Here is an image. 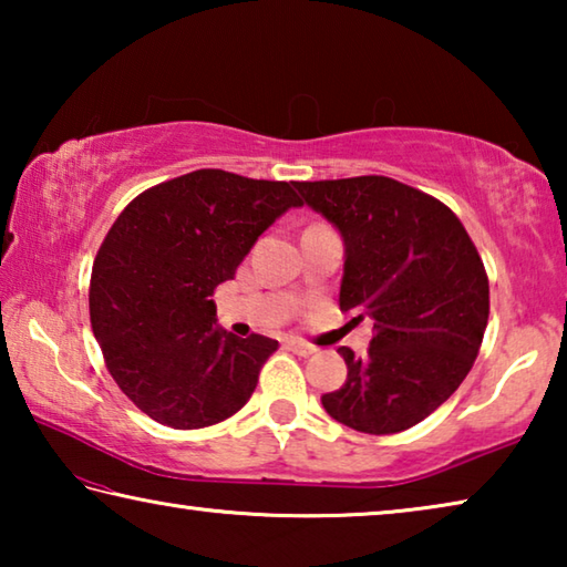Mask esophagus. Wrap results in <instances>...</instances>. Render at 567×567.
Masks as SVG:
<instances>
[{
    "label": "esophagus",
    "mask_w": 567,
    "mask_h": 567,
    "mask_svg": "<svg viewBox=\"0 0 567 567\" xmlns=\"http://www.w3.org/2000/svg\"><path fill=\"white\" fill-rule=\"evenodd\" d=\"M287 348H290L295 354H300V358H310V354L318 352V348H315V344L305 342V340H300V338H290V340H287Z\"/></svg>",
    "instance_id": "1"
}]
</instances>
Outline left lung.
Returning a JSON list of instances; mask_svg holds the SVG:
<instances>
[{"label":"left lung","mask_w":567,"mask_h":567,"mask_svg":"<svg viewBox=\"0 0 567 567\" xmlns=\"http://www.w3.org/2000/svg\"><path fill=\"white\" fill-rule=\"evenodd\" d=\"M344 243L340 310L372 320L364 358L338 352L348 380L322 395L328 415L358 433H402L467 378L491 315L473 239L440 199L382 175L295 182Z\"/></svg>","instance_id":"obj_1"}]
</instances>
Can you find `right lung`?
Masks as SVG:
<instances>
[{"label":"right lung","mask_w":567,"mask_h":567,"mask_svg":"<svg viewBox=\"0 0 567 567\" xmlns=\"http://www.w3.org/2000/svg\"><path fill=\"white\" fill-rule=\"evenodd\" d=\"M300 205L287 182L197 169L145 189L114 219L92 265L90 320L110 375L145 415L197 430L252 395L277 340L217 328L209 297Z\"/></svg>","instance_id":"1"}]
</instances>
